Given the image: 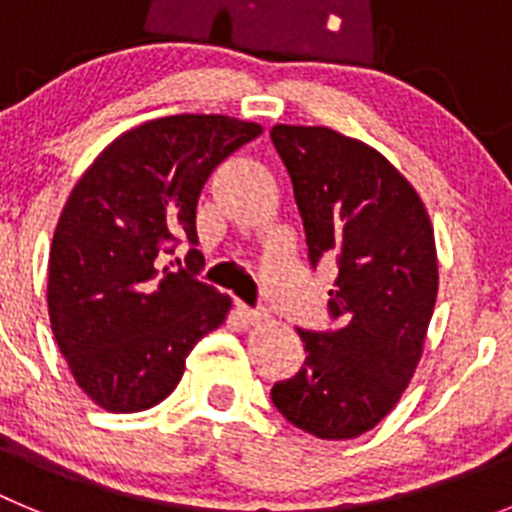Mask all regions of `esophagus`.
<instances>
[{
  "mask_svg": "<svg viewBox=\"0 0 512 512\" xmlns=\"http://www.w3.org/2000/svg\"><path fill=\"white\" fill-rule=\"evenodd\" d=\"M235 315H238V320H241L243 325H256L266 318L261 310H251V307L243 305V302H238V300H235Z\"/></svg>",
  "mask_w": 512,
  "mask_h": 512,
  "instance_id": "1",
  "label": "esophagus"
}]
</instances>
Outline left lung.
<instances>
[{
    "label": "left lung",
    "instance_id": "obj_1",
    "mask_svg": "<svg viewBox=\"0 0 512 512\" xmlns=\"http://www.w3.org/2000/svg\"><path fill=\"white\" fill-rule=\"evenodd\" d=\"M312 269L338 264L336 328L297 330L305 364L271 387L292 425L328 441L372 431L410 384L438 295L431 217L379 151L330 128L274 125Z\"/></svg>",
    "mask_w": 512,
    "mask_h": 512
}]
</instances>
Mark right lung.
Listing matches in <instances>:
<instances>
[{
    "label": "right lung",
    "instance_id": "add662e5",
    "mask_svg": "<svg viewBox=\"0 0 512 512\" xmlns=\"http://www.w3.org/2000/svg\"><path fill=\"white\" fill-rule=\"evenodd\" d=\"M261 135L228 115L143 122L71 189L48 261V315L76 384L99 408L138 413L174 392L187 356L220 328L230 297L200 282L197 200L207 176ZM179 240L187 267H161Z\"/></svg>",
    "mask_w": 512,
    "mask_h": 512
}]
</instances>
